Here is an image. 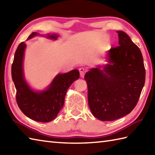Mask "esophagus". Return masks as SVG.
<instances>
[{"label":"esophagus","instance_id":"34e87169","mask_svg":"<svg viewBox=\"0 0 155 155\" xmlns=\"http://www.w3.org/2000/svg\"><path fill=\"white\" fill-rule=\"evenodd\" d=\"M85 68L82 67V68H79V72H80V75L81 77H84V73H85Z\"/></svg>","mask_w":155,"mask_h":155}]
</instances>
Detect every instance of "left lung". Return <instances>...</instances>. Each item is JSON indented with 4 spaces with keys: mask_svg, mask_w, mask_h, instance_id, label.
Masks as SVG:
<instances>
[{
    "mask_svg": "<svg viewBox=\"0 0 155 155\" xmlns=\"http://www.w3.org/2000/svg\"><path fill=\"white\" fill-rule=\"evenodd\" d=\"M119 46L106 54L107 64L90 68L84 79L91 113L102 121L129 114L137 103L145 82L140 50L123 31H117ZM103 68V67H102Z\"/></svg>",
    "mask_w": 155,
    "mask_h": 155,
    "instance_id": "8db88e82",
    "label": "left lung"
}]
</instances>
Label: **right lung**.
Here are the masks:
<instances>
[{
	"instance_id": "1",
	"label": "right lung",
	"mask_w": 155,
	"mask_h": 155,
	"mask_svg": "<svg viewBox=\"0 0 155 155\" xmlns=\"http://www.w3.org/2000/svg\"><path fill=\"white\" fill-rule=\"evenodd\" d=\"M37 36L54 41L58 37L57 34L41 35L34 32L27 40ZM26 47L25 42L18 46L12 64L11 74L16 90V102L20 109L27 117L35 121L48 123L57 117L63 107L68 88L79 78V71L74 69L67 73H59L45 89L35 90L25 77L23 62Z\"/></svg>"
}]
</instances>
